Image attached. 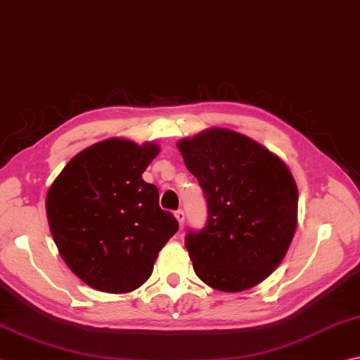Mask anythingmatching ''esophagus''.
Returning a JSON list of instances; mask_svg holds the SVG:
<instances>
[{
  "label": "esophagus",
  "mask_w": 360,
  "mask_h": 360,
  "mask_svg": "<svg viewBox=\"0 0 360 360\" xmlns=\"http://www.w3.org/2000/svg\"><path fill=\"white\" fill-rule=\"evenodd\" d=\"M175 218H176V221H179L180 229H184V226H185V212L176 210L175 212Z\"/></svg>",
  "instance_id": "1"
}]
</instances>
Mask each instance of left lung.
<instances>
[{"label":"left lung","instance_id":"left-lung-1","mask_svg":"<svg viewBox=\"0 0 360 360\" xmlns=\"http://www.w3.org/2000/svg\"><path fill=\"white\" fill-rule=\"evenodd\" d=\"M209 207L207 226L188 232L194 272L223 292L259 285L280 266L297 226L299 191L280 156L228 128L176 142Z\"/></svg>","mask_w":360,"mask_h":360}]
</instances>
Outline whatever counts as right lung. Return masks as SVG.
Returning <instances> with one entry per match:
<instances>
[{"label":"right lung","instance_id":"right-lung-1","mask_svg":"<svg viewBox=\"0 0 360 360\" xmlns=\"http://www.w3.org/2000/svg\"><path fill=\"white\" fill-rule=\"evenodd\" d=\"M158 153L155 142L105 139L75 155L49 188L46 210L58 253L96 291L142 286L179 231L172 213L160 209L158 188L142 179Z\"/></svg>","mask_w":360,"mask_h":360}]
</instances>
